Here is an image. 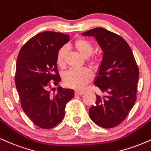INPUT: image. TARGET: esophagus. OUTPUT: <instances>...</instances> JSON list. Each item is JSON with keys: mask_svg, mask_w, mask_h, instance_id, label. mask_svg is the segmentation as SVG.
Masks as SVG:
<instances>
[{"mask_svg": "<svg viewBox=\"0 0 151 151\" xmlns=\"http://www.w3.org/2000/svg\"><path fill=\"white\" fill-rule=\"evenodd\" d=\"M84 94V92L83 91H76L75 95H83Z\"/></svg>", "mask_w": 151, "mask_h": 151, "instance_id": "esophagus-1", "label": "esophagus"}]
</instances>
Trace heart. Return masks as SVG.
<instances>
[{"instance_id": "1", "label": "heart", "mask_w": 151, "mask_h": 151, "mask_svg": "<svg viewBox=\"0 0 151 151\" xmlns=\"http://www.w3.org/2000/svg\"><path fill=\"white\" fill-rule=\"evenodd\" d=\"M69 47L77 51L83 58H86L88 63L93 68L100 66L102 60L101 53L92 54L93 51V44L90 40L83 37H79L69 44ZM66 50L65 48L59 49L56 55V63L60 68H63L65 65ZM93 78L91 73L86 69L71 70L64 75L63 81L65 86L75 90H81L88 84Z\"/></svg>"}]
</instances>
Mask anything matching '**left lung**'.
Returning <instances> with one entry per match:
<instances>
[{
  "instance_id": "8db88e82",
  "label": "left lung",
  "mask_w": 151,
  "mask_h": 151,
  "mask_svg": "<svg viewBox=\"0 0 151 151\" xmlns=\"http://www.w3.org/2000/svg\"><path fill=\"white\" fill-rule=\"evenodd\" d=\"M93 36L103 51L95 86L104 95H96L95 104L89 109L94 123L110 129L122 123L132 110L136 100L139 70L130 47L125 40L102 27L82 34Z\"/></svg>"
}]
</instances>
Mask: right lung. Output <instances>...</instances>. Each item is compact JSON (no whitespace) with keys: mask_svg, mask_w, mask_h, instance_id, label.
<instances>
[{"mask_svg":"<svg viewBox=\"0 0 151 151\" xmlns=\"http://www.w3.org/2000/svg\"><path fill=\"white\" fill-rule=\"evenodd\" d=\"M69 39V35L61 32H40L23 45L17 56L15 81L21 107L42 129H51L59 124L65 116L67 102L74 96L73 90L59 86L56 94L50 93V81L54 80L56 86L61 81L56 53Z\"/></svg>","mask_w":151,"mask_h":151,"instance_id":"right-lung-1","label":"right lung"}]
</instances>
